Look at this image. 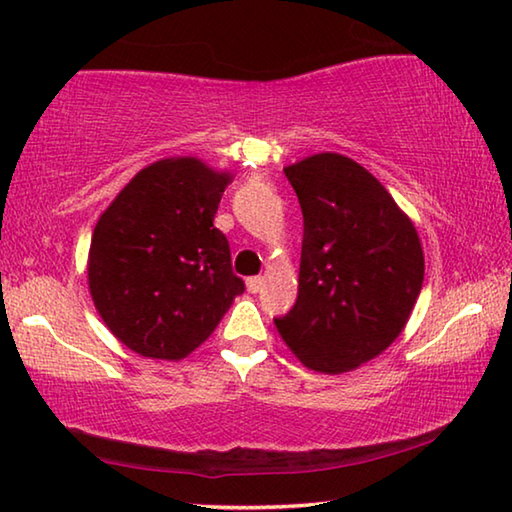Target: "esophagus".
<instances>
[{"mask_svg":"<svg viewBox=\"0 0 512 512\" xmlns=\"http://www.w3.org/2000/svg\"><path fill=\"white\" fill-rule=\"evenodd\" d=\"M246 287H248L250 293H259V291H262V287H264V277H259V275L248 277Z\"/></svg>","mask_w":512,"mask_h":512,"instance_id":"1","label":"esophagus"}]
</instances>
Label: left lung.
<instances>
[{
    "mask_svg": "<svg viewBox=\"0 0 512 512\" xmlns=\"http://www.w3.org/2000/svg\"><path fill=\"white\" fill-rule=\"evenodd\" d=\"M284 173L305 232L296 305L275 325L307 368L339 375L400 336L424 280L420 237L386 187L345 155H311Z\"/></svg>",
    "mask_w": 512,
    "mask_h": 512,
    "instance_id": "1",
    "label": "left lung"
}]
</instances>
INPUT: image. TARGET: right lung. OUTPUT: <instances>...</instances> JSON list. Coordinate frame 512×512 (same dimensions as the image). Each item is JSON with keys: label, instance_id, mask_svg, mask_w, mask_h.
I'll use <instances>...</instances> for the list:
<instances>
[{"label": "right lung", "instance_id": "1", "mask_svg": "<svg viewBox=\"0 0 512 512\" xmlns=\"http://www.w3.org/2000/svg\"><path fill=\"white\" fill-rule=\"evenodd\" d=\"M232 180L196 158L153 162L94 228L88 282L117 339L142 357L178 361L221 323L246 284L214 214Z\"/></svg>", "mask_w": 512, "mask_h": 512}]
</instances>
